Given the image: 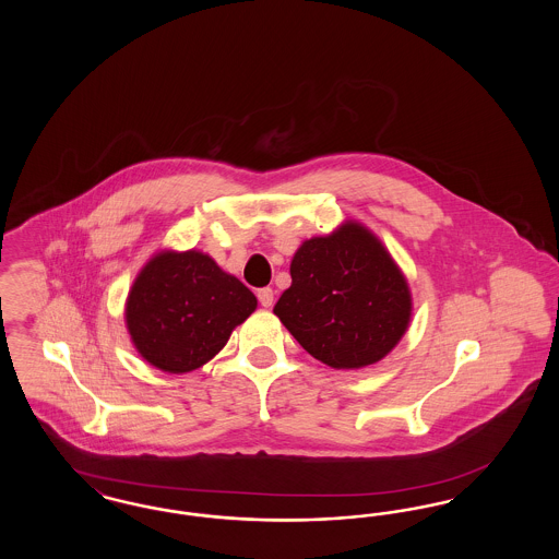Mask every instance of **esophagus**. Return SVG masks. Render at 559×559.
<instances>
[{
  "instance_id": "1",
  "label": "esophagus",
  "mask_w": 559,
  "mask_h": 559,
  "mask_svg": "<svg viewBox=\"0 0 559 559\" xmlns=\"http://www.w3.org/2000/svg\"><path fill=\"white\" fill-rule=\"evenodd\" d=\"M258 299H260V304L264 306V308H272V304H274V292L266 287V289H260L258 292Z\"/></svg>"
}]
</instances>
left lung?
<instances>
[{
    "label": "left lung",
    "mask_w": 559,
    "mask_h": 559,
    "mask_svg": "<svg viewBox=\"0 0 559 559\" xmlns=\"http://www.w3.org/2000/svg\"><path fill=\"white\" fill-rule=\"evenodd\" d=\"M408 283L383 242L358 222L304 240L292 287L274 314L308 354L333 369H362L388 356L408 329Z\"/></svg>",
    "instance_id": "left-lung-1"
}]
</instances>
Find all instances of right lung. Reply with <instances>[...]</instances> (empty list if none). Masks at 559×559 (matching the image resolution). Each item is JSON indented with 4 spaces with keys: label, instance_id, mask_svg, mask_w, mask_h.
Wrapping results in <instances>:
<instances>
[{
    "label": "right lung",
    "instance_id": "add662e5",
    "mask_svg": "<svg viewBox=\"0 0 559 559\" xmlns=\"http://www.w3.org/2000/svg\"><path fill=\"white\" fill-rule=\"evenodd\" d=\"M258 308L255 295L201 251H160L133 281L126 324L138 354L160 371H194Z\"/></svg>",
    "mask_w": 559,
    "mask_h": 559
}]
</instances>
